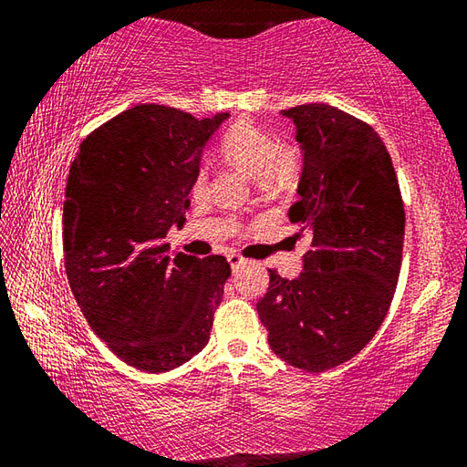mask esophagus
Instances as JSON below:
<instances>
[{
  "instance_id": "obj_1",
  "label": "esophagus",
  "mask_w": 467,
  "mask_h": 467,
  "mask_svg": "<svg viewBox=\"0 0 467 467\" xmlns=\"http://www.w3.org/2000/svg\"><path fill=\"white\" fill-rule=\"evenodd\" d=\"M228 264H231L233 270H236V267H241L244 264V257L239 255V253H231V255H228Z\"/></svg>"
}]
</instances>
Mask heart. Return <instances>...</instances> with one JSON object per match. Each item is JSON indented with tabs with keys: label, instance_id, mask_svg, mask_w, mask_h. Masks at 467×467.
I'll return each instance as SVG.
<instances>
[{
	"label": "heart",
	"instance_id": "obj_1",
	"mask_svg": "<svg viewBox=\"0 0 467 467\" xmlns=\"http://www.w3.org/2000/svg\"><path fill=\"white\" fill-rule=\"evenodd\" d=\"M218 152L231 167L247 172L264 193L286 192L296 183L303 169V150L296 141H282L274 131L249 119H239L218 140ZM208 175L200 171L193 181V192L202 193Z\"/></svg>",
	"mask_w": 467,
	"mask_h": 467
}]
</instances>
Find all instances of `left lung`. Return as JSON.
Instances as JSON below:
<instances>
[{
    "label": "left lung",
    "mask_w": 467,
    "mask_h": 467,
    "mask_svg": "<svg viewBox=\"0 0 467 467\" xmlns=\"http://www.w3.org/2000/svg\"><path fill=\"white\" fill-rule=\"evenodd\" d=\"M296 125L305 167L290 223L306 239L305 270H270L257 313L272 350L306 373L334 368L381 327L398 286L404 202L391 156L368 123L336 107L282 110Z\"/></svg>",
    "instance_id": "obj_1"
}]
</instances>
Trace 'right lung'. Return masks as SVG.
I'll list each match as a JSON object with an SVG mask.
<instances>
[{
  "label": "right lung",
  "instance_id": "right-lung-1",
  "mask_svg": "<svg viewBox=\"0 0 467 467\" xmlns=\"http://www.w3.org/2000/svg\"><path fill=\"white\" fill-rule=\"evenodd\" d=\"M228 113L195 119L136 105L88 133L69 167L63 203L66 274L88 326L110 352L164 373L208 344L231 264L171 255L205 141Z\"/></svg>",
  "mask_w": 467,
  "mask_h": 467
}]
</instances>
